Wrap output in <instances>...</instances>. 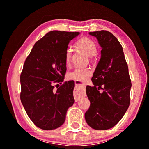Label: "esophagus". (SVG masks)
Segmentation results:
<instances>
[{"mask_svg": "<svg viewBox=\"0 0 149 149\" xmlns=\"http://www.w3.org/2000/svg\"><path fill=\"white\" fill-rule=\"evenodd\" d=\"M85 85L84 84H76V88L74 91V97L75 101H78L81 97L85 95Z\"/></svg>", "mask_w": 149, "mask_h": 149, "instance_id": "34e87169", "label": "esophagus"}]
</instances>
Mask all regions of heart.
Returning <instances> with one entry per match:
<instances>
[{
    "instance_id": "b5f03b06",
    "label": "heart",
    "mask_w": 149,
    "mask_h": 149,
    "mask_svg": "<svg viewBox=\"0 0 149 149\" xmlns=\"http://www.w3.org/2000/svg\"><path fill=\"white\" fill-rule=\"evenodd\" d=\"M76 45L89 56H95L97 53V46L95 42L88 37H83L76 42ZM72 57V51L68 48L65 52V62L70 64ZM92 74V70L88 67H76L68 73L67 77L70 80L85 81Z\"/></svg>"
}]
</instances>
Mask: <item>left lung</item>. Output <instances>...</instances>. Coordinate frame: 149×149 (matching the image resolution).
Wrapping results in <instances>:
<instances>
[{
    "instance_id": "8db88e82",
    "label": "left lung",
    "mask_w": 149,
    "mask_h": 149,
    "mask_svg": "<svg viewBox=\"0 0 149 149\" xmlns=\"http://www.w3.org/2000/svg\"><path fill=\"white\" fill-rule=\"evenodd\" d=\"M89 34L96 37L102 50L101 58L91 78L93 86L86 87L90 107L85 118L93 129L106 130L117 125L129 107L131 79L117 38L107 30Z\"/></svg>"
}]
</instances>
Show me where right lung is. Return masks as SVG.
Returning a JSON list of instances; mask_svg holds the SVG:
<instances>
[{
  "label": "right lung",
  "instance_id": "obj_1",
  "mask_svg": "<svg viewBox=\"0 0 149 149\" xmlns=\"http://www.w3.org/2000/svg\"><path fill=\"white\" fill-rule=\"evenodd\" d=\"M78 32L53 30L34 44L20 75V99L34 125L52 130L64 123L67 110L74 102L72 81L64 82L65 52ZM62 85L54 90V85Z\"/></svg>",
  "mask_w": 149,
  "mask_h": 149
}]
</instances>
